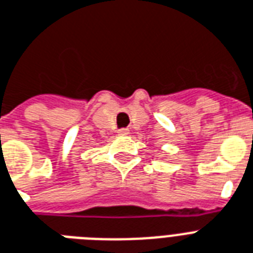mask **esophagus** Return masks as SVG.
I'll list each match as a JSON object with an SVG mask.
<instances>
[{
  "label": "esophagus",
  "mask_w": 253,
  "mask_h": 253,
  "mask_svg": "<svg viewBox=\"0 0 253 253\" xmlns=\"http://www.w3.org/2000/svg\"><path fill=\"white\" fill-rule=\"evenodd\" d=\"M128 132H130V131H128V128H119L118 130L119 135H127Z\"/></svg>",
  "instance_id": "esophagus-1"
}]
</instances>
